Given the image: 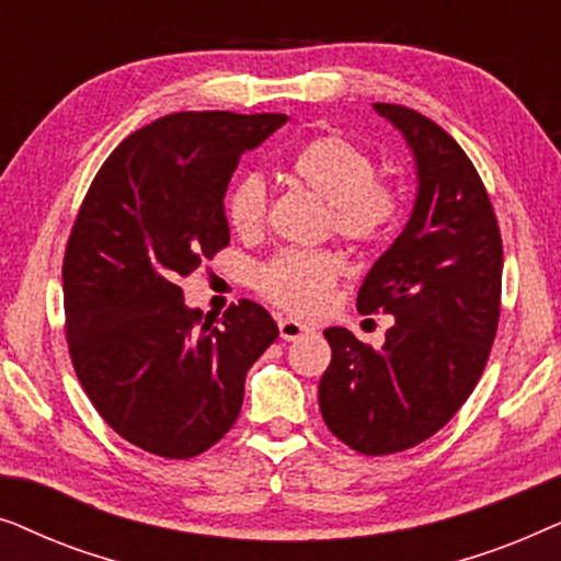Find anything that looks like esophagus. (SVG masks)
<instances>
[{
    "mask_svg": "<svg viewBox=\"0 0 561 561\" xmlns=\"http://www.w3.org/2000/svg\"><path fill=\"white\" fill-rule=\"evenodd\" d=\"M278 329H280V340H286V342H294V340H298V336L313 332L309 324H301V321H296V319H280Z\"/></svg>",
    "mask_w": 561,
    "mask_h": 561,
    "instance_id": "esophagus-1",
    "label": "esophagus"
}]
</instances>
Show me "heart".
<instances>
[{
	"label": "heart",
	"instance_id": "heart-1",
	"mask_svg": "<svg viewBox=\"0 0 561 561\" xmlns=\"http://www.w3.org/2000/svg\"><path fill=\"white\" fill-rule=\"evenodd\" d=\"M288 175L298 186L329 204V217L344 240L370 244L393 229L401 198L386 181L375 179V158L340 135L313 137L290 158ZM267 191L257 175H244L227 196V219L240 237H257L265 227ZM342 257L329 250H286L260 267L257 288L273 304L294 313L324 309Z\"/></svg>",
	"mask_w": 561,
	"mask_h": 561
}]
</instances>
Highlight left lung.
Listing matches in <instances>:
<instances>
[{
	"label": "left lung",
	"mask_w": 561,
	"mask_h": 561,
	"mask_svg": "<svg viewBox=\"0 0 561 561\" xmlns=\"http://www.w3.org/2000/svg\"><path fill=\"white\" fill-rule=\"evenodd\" d=\"M413 152L416 202L357 294L363 313L396 324L380 350L342 327L319 382V409L359 455H393L434 436L478 386L501 317V229L455 137L401 104H373Z\"/></svg>",
	"instance_id": "8db88e82"
}]
</instances>
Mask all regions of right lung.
<instances>
[{"label":"right lung","mask_w":561,"mask_h":561,"mask_svg":"<svg viewBox=\"0 0 561 561\" xmlns=\"http://www.w3.org/2000/svg\"><path fill=\"white\" fill-rule=\"evenodd\" d=\"M286 114L179 112L137 129L106 158L64 257L66 336L83 390L135 447L188 459L240 416L244 375L278 336L242 298L219 324L179 286L229 244L225 194L242 152Z\"/></svg>","instance_id":"add662e5"}]
</instances>
